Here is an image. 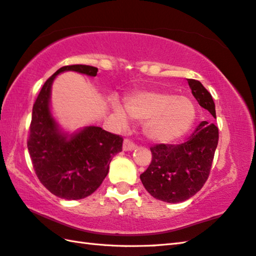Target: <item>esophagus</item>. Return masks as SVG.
Returning <instances> with one entry per match:
<instances>
[{
	"label": "esophagus",
	"mask_w": 256,
	"mask_h": 256,
	"mask_svg": "<svg viewBox=\"0 0 256 256\" xmlns=\"http://www.w3.org/2000/svg\"><path fill=\"white\" fill-rule=\"evenodd\" d=\"M136 148V144L132 142L131 140L125 138L123 142V151H133V150Z\"/></svg>",
	"instance_id": "1"
}]
</instances>
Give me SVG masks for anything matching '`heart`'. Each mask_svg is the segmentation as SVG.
Segmentation results:
<instances>
[{"label":"heart","mask_w":256,"mask_h":256,"mask_svg":"<svg viewBox=\"0 0 256 256\" xmlns=\"http://www.w3.org/2000/svg\"><path fill=\"white\" fill-rule=\"evenodd\" d=\"M115 116L122 125L128 123L127 114L144 122V133L154 142L168 143L182 138L192 126L195 108L191 100L182 95L158 91H136L125 98L124 110L112 103Z\"/></svg>","instance_id":"1"}]
</instances>
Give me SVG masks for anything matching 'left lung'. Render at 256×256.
Here are the masks:
<instances>
[{
  "label": "left lung",
  "instance_id": "obj_1",
  "mask_svg": "<svg viewBox=\"0 0 256 256\" xmlns=\"http://www.w3.org/2000/svg\"><path fill=\"white\" fill-rule=\"evenodd\" d=\"M198 104L216 118L212 95L202 83L188 78ZM218 143V128L203 121L182 144H156L152 146V162L140 178L153 198L168 203L186 201L196 194L211 171Z\"/></svg>",
  "mask_w": 256,
  "mask_h": 256
}]
</instances>
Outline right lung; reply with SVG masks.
I'll return each mask as SVG.
<instances>
[{
	"label": "right lung",
	"instance_id": "right-lung-1",
	"mask_svg": "<svg viewBox=\"0 0 256 256\" xmlns=\"http://www.w3.org/2000/svg\"><path fill=\"white\" fill-rule=\"evenodd\" d=\"M65 71L98 74L96 68L75 64L58 68L46 80L33 105L28 148L36 176L50 192L64 200H81L96 191L106 178L113 156L122 151L123 138L98 126L71 135L60 128L50 98L54 78Z\"/></svg>",
	"mask_w": 256,
	"mask_h": 256
}]
</instances>
